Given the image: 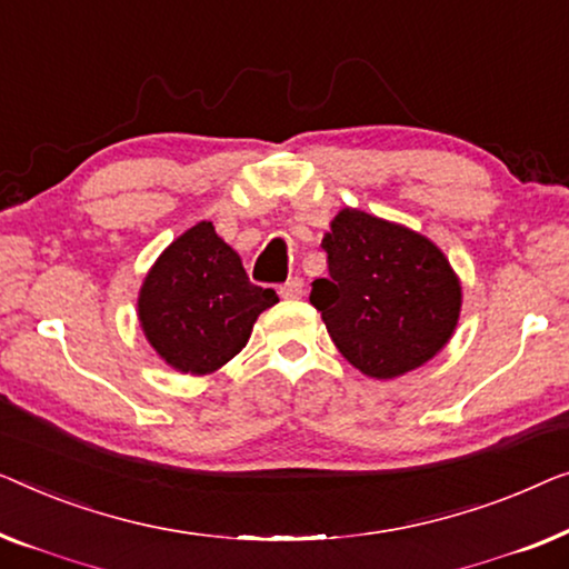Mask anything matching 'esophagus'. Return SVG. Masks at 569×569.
Returning <instances> with one entry per match:
<instances>
[{
	"instance_id": "esophagus-1",
	"label": "esophagus",
	"mask_w": 569,
	"mask_h": 569,
	"mask_svg": "<svg viewBox=\"0 0 569 569\" xmlns=\"http://www.w3.org/2000/svg\"><path fill=\"white\" fill-rule=\"evenodd\" d=\"M278 293H281L283 299H301L303 281H301V278H288V281L281 283V288H278Z\"/></svg>"
}]
</instances>
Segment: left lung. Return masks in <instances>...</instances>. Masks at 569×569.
Returning a JSON list of instances; mask_svg holds the SVG:
<instances>
[{"label":"left lung","instance_id":"left-lung-1","mask_svg":"<svg viewBox=\"0 0 569 569\" xmlns=\"http://www.w3.org/2000/svg\"><path fill=\"white\" fill-rule=\"evenodd\" d=\"M327 278L309 301L358 371L395 379L430 361L451 338L461 286L433 242L346 208L322 239Z\"/></svg>","mask_w":569,"mask_h":569}]
</instances>
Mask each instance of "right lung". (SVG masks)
Masks as SVG:
<instances>
[{
    "label": "right lung",
    "mask_w": 569,
    "mask_h": 569,
    "mask_svg": "<svg viewBox=\"0 0 569 569\" xmlns=\"http://www.w3.org/2000/svg\"><path fill=\"white\" fill-rule=\"evenodd\" d=\"M276 301L273 288L254 286L213 223L201 221L149 270L139 319L151 348L172 368L211 373L247 346L254 319Z\"/></svg>",
    "instance_id": "right-lung-1"
}]
</instances>
